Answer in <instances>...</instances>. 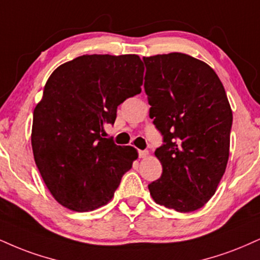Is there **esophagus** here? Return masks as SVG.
<instances>
[{"label": "esophagus", "mask_w": 260, "mask_h": 260, "mask_svg": "<svg viewBox=\"0 0 260 260\" xmlns=\"http://www.w3.org/2000/svg\"><path fill=\"white\" fill-rule=\"evenodd\" d=\"M138 154H139L140 158H145V157H148L149 151H148V150H139Z\"/></svg>", "instance_id": "34e87169"}]
</instances>
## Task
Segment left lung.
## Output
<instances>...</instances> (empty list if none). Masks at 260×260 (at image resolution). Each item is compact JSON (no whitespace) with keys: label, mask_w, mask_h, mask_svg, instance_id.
Wrapping results in <instances>:
<instances>
[{"label":"left lung","mask_w":260,"mask_h":260,"mask_svg":"<svg viewBox=\"0 0 260 260\" xmlns=\"http://www.w3.org/2000/svg\"><path fill=\"white\" fill-rule=\"evenodd\" d=\"M143 60L150 117L164 136L155 151L162 174L149 184L150 195L180 213L196 211L214 195L229 160V100L218 75L205 61L184 53Z\"/></svg>","instance_id":"8db88e82"}]
</instances>
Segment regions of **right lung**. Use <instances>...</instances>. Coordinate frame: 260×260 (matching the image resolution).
Instances as JSON below:
<instances>
[{
	"mask_svg": "<svg viewBox=\"0 0 260 260\" xmlns=\"http://www.w3.org/2000/svg\"><path fill=\"white\" fill-rule=\"evenodd\" d=\"M144 65L137 54L81 55L47 80L34 110L31 145L52 196L75 212H89L114 196L138 152L103 138L117 106L142 92Z\"/></svg>",
	"mask_w": 260,
	"mask_h": 260,
	"instance_id": "right-lung-1",
	"label": "right lung"
}]
</instances>
